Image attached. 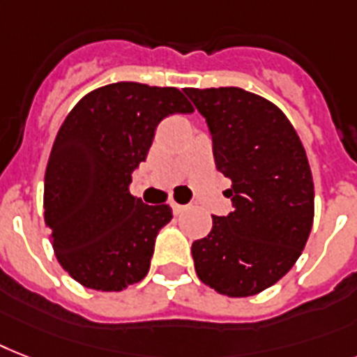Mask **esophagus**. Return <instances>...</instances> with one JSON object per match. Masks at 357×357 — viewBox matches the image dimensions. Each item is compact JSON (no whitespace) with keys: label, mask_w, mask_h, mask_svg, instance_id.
Segmentation results:
<instances>
[{"label":"esophagus","mask_w":357,"mask_h":357,"mask_svg":"<svg viewBox=\"0 0 357 357\" xmlns=\"http://www.w3.org/2000/svg\"><path fill=\"white\" fill-rule=\"evenodd\" d=\"M170 207H172L174 214H181L185 208H187V205H179V204H176V202H172V204H170Z\"/></svg>","instance_id":"34e87169"}]
</instances>
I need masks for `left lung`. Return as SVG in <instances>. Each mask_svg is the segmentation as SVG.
I'll list each match as a JSON object with an SVG mask.
<instances>
[{
    "mask_svg": "<svg viewBox=\"0 0 357 357\" xmlns=\"http://www.w3.org/2000/svg\"><path fill=\"white\" fill-rule=\"evenodd\" d=\"M205 117L216 169L231 179L233 213L192 244L199 280L249 297L280 280L314 222V179L299 135L275 104L240 88L183 89Z\"/></svg>",
    "mask_w": 357,
    "mask_h": 357,
    "instance_id": "1",
    "label": "left lung"
}]
</instances>
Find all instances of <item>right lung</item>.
<instances>
[{
  "instance_id": "obj_1",
  "label": "right lung",
  "mask_w": 357,
  "mask_h": 357,
  "mask_svg": "<svg viewBox=\"0 0 357 357\" xmlns=\"http://www.w3.org/2000/svg\"><path fill=\"white\" fill-rule=\"evenodd\" d=\"M190 112L179 89L139 82L108 84L69 112L49 155L43 216L58 262L77 282L121 291L146 277L172 208L132 196V172L158 124Z\"/></svg>"
}]
</instances>
